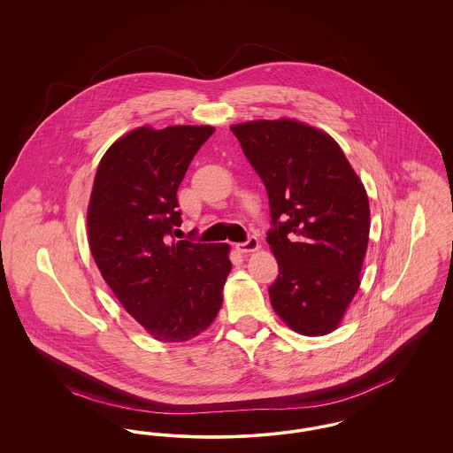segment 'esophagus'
I'll list each match as a JSON object with an SVG mask.
<instances>
[{
    "mask_svg": "<svg viewBox=\"0 0 453 453\" xmlns=\"http://www.w3.org/2000/svg\"><path fill=\"white\" fill-rule=\"evenodd\" d=\"M258 248V239L255 236H250L244 242H237L236 244V250L239 253H251V251H257Z\"/></svg>",
    "mask_w": 453,
    "mask_h": 453,
    "instance_id": "1",
    "label": "esophagus"
}]
</instances>
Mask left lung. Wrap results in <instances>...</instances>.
<instances>
[{
    "label": "left lung",
    "mask_w": 453,
    "mask_h": 453,
    "mask_svg": "<svg viewBox=\"0 0 453 453\" xmlns=\"http://www.w3.org/2000/svg\"><path fill=\"white\" fill-rule=\"evenodd\" d=\"M231 130L270 200L266 241L279 263L272 305L290 329L327 334L360 287L370 231L365 188L321 130L288 119Z\"/></svg>",
    "instance_id": "obj_1"
}]
</instances>
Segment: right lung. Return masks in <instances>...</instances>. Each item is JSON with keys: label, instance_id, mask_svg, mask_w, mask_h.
<instances>
[{"label": "right lung", "instance_id": "1", "mask_svg": "<svg viewBox=\"0 0 453 453\" xmlns=\"http://www.w3.org/2000/svg\"><path fill=\"white\" fill-rule=\"evenodd\" d=\"M211 126L141 127L102 157L88 207L95 263L115 297L154 340L187 342L209 327L231 272L229 246L174 241L176 192Z\"/></svg>", "mask_w": 453, "mask_h": 453}]
</instances>
